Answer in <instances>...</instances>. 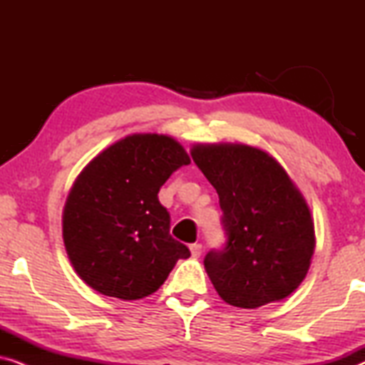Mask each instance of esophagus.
<instances>
[{
  "mask_svg": "<svg viewBox=\"0 0 365 365\" xmlns=\"http://www.w3.org/2000/svg\"><path fill=\"white\" fill-rule=\"evenodd\" d=\"M189 249H191V254L194 257H199V256H201V252H202V244L194 242V244H191V246H189Z\"/></svg>",
  "mask_w": 365,
  "mask_h": 365,
  "instance_id": "obj_1",
  "label": "esophagus"
}]
</instances>
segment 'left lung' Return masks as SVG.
Here are the masks:
<instances>
[{
    "mask_svg": "<svg viewBox=\"0 0 365 365\" xmlns=\"http://www.w3.org/2000/svg\"><path fill=\"white\" fill-rule=\"evenodd\" d=\"M191 156L219 194L226 244L204 257L219 296L256 309L299 287L314 254L306 201L276 159L244 144H197Z\"/></svg>",
    "mask_w": 365,
    "mask_h": 365,
    "instance_id": "left-lung-1",
    "label": "left lung"
}]
</instances>
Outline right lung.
Here are the masks:
<instances>
[{"label":"right lung","mask_w":365,"mask_h":365,"mask_svg":"<svg viewBox=\"0 0 365 365\" xmlns=\"http://www.w3.org/2000/svg\"><path fill=\"white\" fill-rule=\"evenodd\" d=\"M191 163L163 134H133L98 154L73 184L63 239L78 276L109 297L136 301L156 292L178 259L191 256L169 232L158 192Z\"/></svg>","instance_id":"right-lung-1"}]
</instances>
